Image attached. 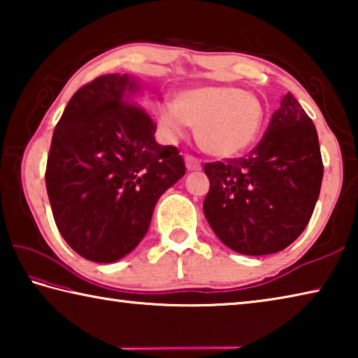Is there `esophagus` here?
Wrapping results in <instances>:
<instances>
[{"label": "esophagus", "mask_w": 358, "mask_h": 358, "mask_svg": "<svg viewBox=\"0 0 358 358\" xmlns=\"http://www.w3.org/2000/svg\"><path fill=\"white\" fill-rule=\"evenodd\" d=\"M185 161H186V167H187V171H201V161L197 159L196 156H192V155H186L185 156Z\"/></svg>", "instance_id": "1"}]
</instances>
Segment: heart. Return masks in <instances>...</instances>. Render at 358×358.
Returning <instances> with one entry per match:
<instances>
[{"instance_id":"obj_1","label":"heart","mask_w":358,"mask_h":358,"mask_svg":"<svg viewBox=\"0 0 358 358\" xmlns=\"http://www.w3.org/2000/svg\"><path fill=\"white\" fill-rule=\"evenodd\" d=\"M157 121L172 137L183 136L187 126L197 128V142L207 153L229 157L256 141L264 123V106L237 87H197L157 107Z\"/></svg>"}]
</instances>
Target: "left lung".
Masks as SVG:
<instances>
[{"instance_id": "1", "label": "left lung", "mask_w": 358, "mask_h": 358, "mask_svg": "<svg viewBox=\"0 0 358 358\" xmlns=\"http://www.w3.org/2000/svg\"><path fill=\"white\" fill-rule=\"evenodd\" d=\"M203 213L216 237L246 256L286 248L305 230L324 177L317 131L292 93L250 153L207 162Z\"/></svg>"}]
</instances>
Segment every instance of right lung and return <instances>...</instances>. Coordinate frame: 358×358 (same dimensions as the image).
<instances>
[{
    "label": "right lung",
    "mask_w": 358,
    "mask_h": 358,
    "mask_svg": "<svg viewBox=\"0 0 358 358\" xmlns=\"http://www.w3.org/2000/svg\"><path fill=\"white\" fill-rule=\"evenodd\" d=\"M123 74L99 76L66 106L45 167L55 224L72 250L115 262L147 234L155 205L183 177L180 150L155 141L156 123Z\"/></svg>",
    "instance_id": "add662e5"
}]
</instances>
